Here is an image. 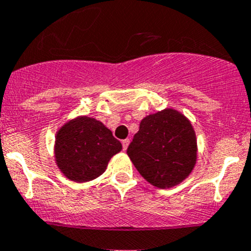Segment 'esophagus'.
<instances>
[{
	"mask_svg": "<svg viewBox=\"0 0 251 251\" xmlns=\"http://www.w3.org/2000/svg\"><path fill=\"white\" fill-rule=\"evenodd\" d=\"M129 143H130V140H129V139H125V140H122V146H123V150H125V151L128 149Z\"/></svg>",
	"mask_w": 251,
	"mask_h": 251,
	"instance_id": "obj_1",
	"label": "esophagus"
}]
</instances>
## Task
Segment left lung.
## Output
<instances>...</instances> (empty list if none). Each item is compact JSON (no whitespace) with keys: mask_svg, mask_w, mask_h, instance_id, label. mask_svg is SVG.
<instances>
[{"mask_svg":"<svg viewBox=\"0 0 251 251\" xmlns=\"http://www.w3.org/2000/svg\"><path fill=\"white\" fill-rule=\"evenodd\" d=\"M141 176L168 188L190 175L197 159V141L190 121L167 108L145 117L126 150Z\"/></svg>","mask_w":251,"mask_h":251,"instance_id":"obj_1","label":"left lung"}]
</instances>
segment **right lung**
Masks as SVG:
<instances>
[{"instance_id":"obj_1","label":"right lung","mask_w":251,"mask_h":251,"mask_svg":"<svg viewBox=\"0 0 251 251\" xmlns=\"http://www.w3.org/2000/svg\"><path fill=\"white\" fill-rule=\"evenodd\" d=\"M122 145L112 131L94 118L78 117L60 128L55 138V158L59 169L76 182L95 179L106 169Z\"/></svg>"}]
</instances>
